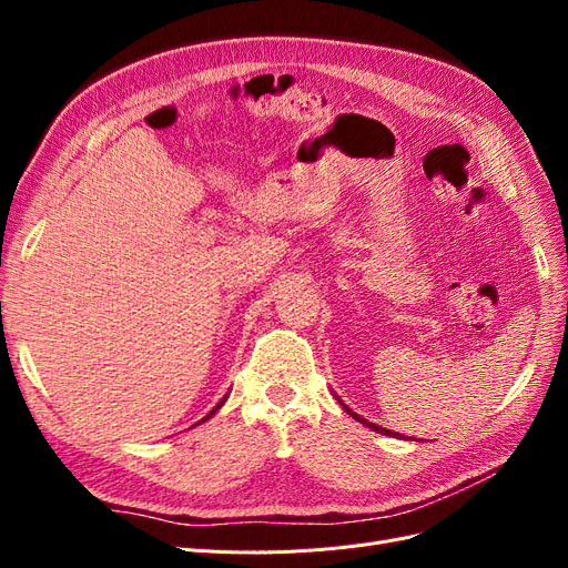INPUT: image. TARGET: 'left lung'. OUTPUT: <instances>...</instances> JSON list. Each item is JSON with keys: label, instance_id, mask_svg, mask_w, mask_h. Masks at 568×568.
<instances>
[{"label": "left lung", "instance_id": "left-lung-1", "mask_svg": "<svg viewBox=\"0 0 568 568\" xmlns=\"http://www.w3.org/2000/svg\"><path fill=\"white\" fill-rule=\"evenodd\" d=\"M346 409H348V407H346ZM348 412H351V409H348ZM351 415H353V417H355V419H357L359 424H365V426L374 428V432H379V434H386V436H400V434H393V432H388V428H379V426H374L372 422H367V419H363V417H357V415H355V412H351Z\"/></svg>", "mask_w": 568, "mask_h": 568}]
</instances>
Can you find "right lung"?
I'll use <instances>...</instances> for the list:
<instances>
[{
  "label": "right lung",
  "instance_id": "obj_1",
  "mask_svg": "<svg viewBox=\"0 0 568 568\" xmlns=\"http://www.w3.org/2000/svg\"><path fill=\"white\" fill-rule=\"evenodd\" d=\"M222 403H225V400H222ZM222 403H220V405H222ZM220 405H217V407H215V409H211V412H209V415H205V417H203V422H205V419H211V417H213V415H215V412H217V409H220Z\"/></svg>",
  "mask_w": 568,
  "mask_h": 568
}]
</instances>
